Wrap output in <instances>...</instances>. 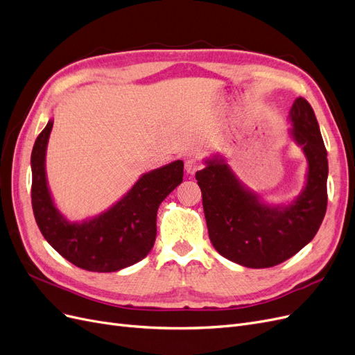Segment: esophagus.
Here are the masks:
<instances>
[{
	"label": "esophagus",
	"mask_w": 355,
	"mask_h": 355,
	"mask_svg": "<svg viewBox=\"0 0 355 355\" xmlns=\"http://www.w3.org/2000/svg\"><path fill=\"white\" fill-rule=\"evenodd\" d=\"M200 162L198 161V159H194V157H191V159H187L186 161V164H184V169H186V173L187 174H190V175H193L194 173H196V171H199L200 169Z\"/></svg>",
	"instance_id": "obj_1"
}]
</instances>
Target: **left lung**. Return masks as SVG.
<instances>
[{
    "instance_id": "1",
    "label": "left lung",
    "mask_w": 355,
    "mask_h": 355,
    "mask_svg": "<svg viewBox=\"0 0 355 355\" xmlns=\"http://www.w3.org/2000/svg\"><path fill=\"white\" fill-rule=\"evenodd\" d=\"M291 139L306 157L301 193L286 203H267L246 187L223 155L205 159L196 180L208 233L224 258L248 268H268L289 259L318 232L327 207V152L314 110L298 97L291 107Z\"/></svg>"
}]
</instances>
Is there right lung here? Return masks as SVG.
<instances>
[{
	"mask_svg": "<svg viewBox=\"0 0 355 355\" xmlns=\"http://www.w3.org/2000/svg\"><path fill=\"white\" fill-rule=\"evenodd\" d=\"M53 119L33 144L32 209L44 239L73 266L112 272L146 258L156 239L159 205L182 182V161L143 174L123 196L98 215L71 221L55 207L47 181L45 156Z\"/></svg>",
	"mask_w": 355,
	"mask_h": 355,
	"instance_id": "1",
	"label": "right lung"
}]
</instances>
